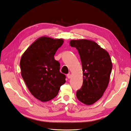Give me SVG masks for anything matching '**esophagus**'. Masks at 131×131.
I'll list each match as a JSON object with an SVG mask.
<instances>
[{"label":"esophagus","mask_w":131,"mask_h":131,"mask_svg":"<svg viewBox=\"0 0 131 131\" xmlns=\"http://www.w3.org/2000/svg\"><path fill=\"white\" fill-rule=\"evenodd\" d=\"M67 77H68V78L70 79V78H71V74H67Z\"/></svg>","instance_id":"esophagus-1"}]
</instances>
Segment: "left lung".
<instances>
[{
  "instance_id": "8db88e82",
  "label": "left lung",
  "mask_w": 131,
  "mask_h": 131,
  "mask_svg": "<svg viewBox=\"0 0 131 131\" xmlns=\"http://www.w3.org/2000/svg\"><path fill=\"white\" fill-rule=\"evenodd\" d=\"M70 45L78 50L82 66L83 84L77 91V97L82 103L93 104L103 96L108 85L112 68L111 58L93 41L73 40Z\"/></svg>"
}]
</instances>
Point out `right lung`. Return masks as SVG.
I'll use <instances>...</instances> for the list:
<instances>
[{"label": "right lung", "instance_id": "1", "mask_svg": "<svg viewBox=\"0 0 131 131\" xmlns=\"http://www.w3.org/2000/svg\"><path fill=\"white\" fill-rule=\"evenodd\" d=\"M63 39L41 37L25 51L20 60L21 74L30 93L41 102L57 95L66 76L60 71V64L54 56Z\"/></svg>", "mask_w": 131, "mask_h": 131}]
</instances>
